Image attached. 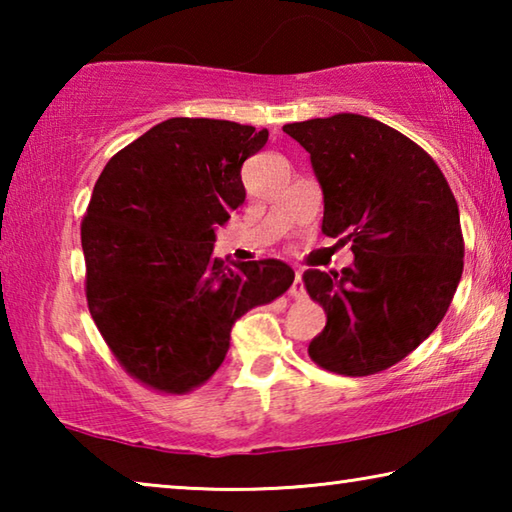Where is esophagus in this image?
Instances as JSON below:
<instances>
[{
    "label": "esophagus",
    "mask_w": 512,
    "mask_h": 512,
    "mask_svg": "<svg viewBox=\"0 0 512 512\" xmlns=\"http://www.w3.org/2000/svg\"><path fill=\"white\" fill-rule=\"evenodd\" d=\"M289 296L296 298V300L305 298V282H302V273H300V271L296 273V277H293V284H291V289H289Z\"/></svg>",
    "instance_id": "obj_1"
}]
</instances>
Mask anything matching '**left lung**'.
I'll return each mask as SVG.
<instances>
[{
	"label": "left lung",
	"instance_id": "8db88e82",
	"mask_svg": "<svg viewBox=\"0 0 512 512\" xmlns=\"http://www.w3.org/2000/svg\"><path fill=\"white\" fill-rule=\"evenodd\" d=\"M284 133L323 187V232L354 253L343 271L302 275L327 314L309 357L336 375H375L409 357L452 305L465 255L456 198L431 155L377 119L341 112Z\"/></svg>",
	"mask_w": 512,
	"mask_h": 512
}]
</instances>
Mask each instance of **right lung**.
I'll list each match as a JSON object with an SVG mask.
<instances>
[{
	"label": "right lung",
	"mask_w": 512,
	"mask_h": 512,
	"mask_svg": "<svg viewBox=\"0 0 512 512\" xmlns=\"http://www.w3.org/2000/svg\"><path fill=\"white\" fill-rule=\"evenodd\" d=\"M268 131L173 117L112 155L81 223L85 298L128 375L162 395L203 386L235 320L293 284L277 259L225 266L216 228L246 198L241 164Z\"/></svg>",
	"instance_id": "add662e5"
}]
</instances>
